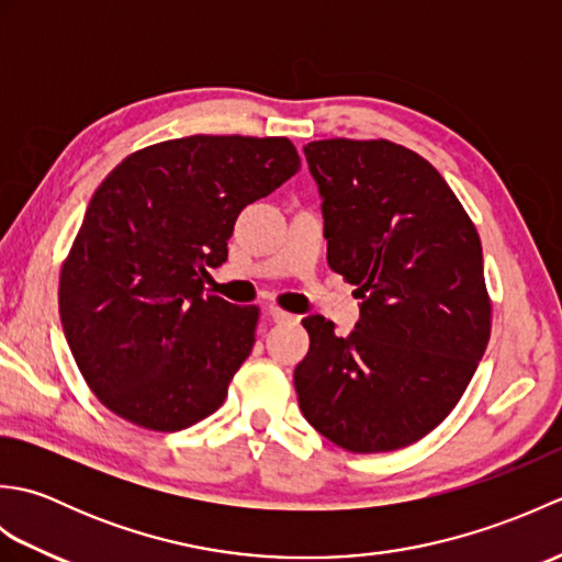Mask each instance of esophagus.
Masks as SVG:
<instances>
[{
  "label": "esophagus",
  "instance_id": "esophagus-1",
  "mask_svg": "<svg viewBox=\"0 0 562 562\" xmlns=\"http://www.w3.org/2000/svg\"><path fill=\"white\" fill-rule=\"evenodd\" d=\"M266 316L272 321V324H288V321H294L292 314L282 312V308H278V306H268L266 308Z\"/></svg>",
  "mask_w": 562,
  "mask_h": 562
}]
</instances>
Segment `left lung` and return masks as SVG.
Here are the masks:
<instances>
[{"label":"left lung","instance_id":"8db88e82","mask_svg":"<svg viewBox=\"0 0 562 562\" xmlns=\"http://www.w3.org/2000/svg\"><path fill=\"white\" fill-rule=\"evenodd\" d=\"M318 186L328 266L357 284L360 321L324 316L294 369L300 408L355 453L423 439L463 396L491 340L483 248L432 164L386 139L304 147Z\"/></svg>","mask_w":562,"mask_h":562}]
</instances>
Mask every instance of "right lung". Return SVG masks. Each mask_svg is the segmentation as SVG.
<instances>
[{"mask_svg": "<svg viewBox=\"0 0 562 562\" xmlns=\"http://www.w3.org/2000/svg\"><path fill=\"white\" fill-rule=\"evenodd\" d=\"M300 171L284 137L193 135L139 149L93 193L59 274V321L99 401L176 432L220 408L256 306L202 296L236 217Z\"/></svg>", "mask_w": 562, "mask_h": 562, "instance_id": "right-lung-1", "label": "right lung"}]
</instances>
